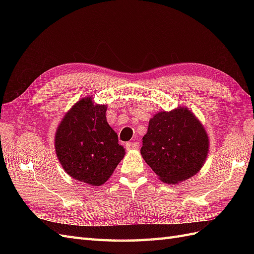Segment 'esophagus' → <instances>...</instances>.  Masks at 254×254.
<instances>
[{"mask_svg":"<svg viewBox=\"0 0 254 254\" xmlns=\"http://www.w3.org/2000/svg\"><path fill=\"white\" fill-rule=\"evenodd\" d=\"M137 147H139V143H137V142H130V143H127V144H126V148H127L128 150L137 149Z\"/></svg>","mask_w":254,"mask_h":254,"instance_id":"obj_1","label":"esophagus"}]
</instances>
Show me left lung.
Masks as SVG:
<instances>
[{
	"label": "left lung",
	"instance_id": "8db88e82",
	"mask_svg": "<svg viewBox=\"0 0 254 254\" xmlns=\"http://www.w3.org/2000/svg\"><path fill=\"white\" fill-rule=\"evenodd\" d=\"M209 148L202 123L187 107H178L149 120L141 155L161 181L178 184L199 173Z\"/></svg>",
	"mask_w": 254,
	"mask_h": 254
}]
</instances>
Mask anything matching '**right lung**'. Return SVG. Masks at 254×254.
Here are the masks:
<instances>
[{
  "mask_svg": "<svg viewBox=\"0 0 254 254\" xmlns=\"http://www.w3.org/2000/svg\"><path fill=\"white\" fill-rule=\"evenodd\" d=\"M107 105L95 104L84 96L61 120L55 133V150L59 162L73 179L101 187L108 180L125 148L106 118Z\"/></svg>",
  "mask_w": 254,
  "mask_h": 254,
  "instance_id": "right-lung-1",
  "label": "right lung"
}]
</instances>
